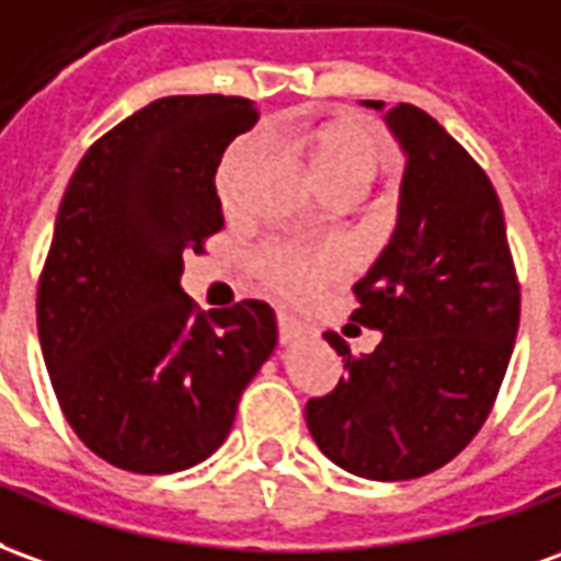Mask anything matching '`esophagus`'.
I'll return each mask as SVG.
<instances>
[{"label":"esophagus","mask_w":561,"mask_h":561,"mask_svg":"<svg viewBox=\"0 0 561 561\" xmlns=\"http://www.w3.org/2000/svg\"><path fill=\"white\" fill-rule=\"evenodd\" d=\"M277 330H280V342H284V345H289V342H299V339L308 335V327H305L302 320L289 318V314H280V318H277Z\"/></svg>","instance_id":"esophagus-1"}]
</instances>
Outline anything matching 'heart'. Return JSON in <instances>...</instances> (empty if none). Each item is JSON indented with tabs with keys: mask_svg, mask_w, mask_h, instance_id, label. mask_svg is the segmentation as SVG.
Instances as JSON below:
<instances>
[{
	"mask_svg": "<svg viewBox=\"0 0 561 561\" xmlns=\"http://www.w3.org/2000/svg\"><path fill=\"white\" fill-rule=\"evenodd\" d=\"M268 140L284 142L287 149L305 156L318 183L332 198H357L366 185L376 180L381 168V142L378 137L354 118H339L311 130H277ZM259 168L256 142H238L216 170V195L229 216H243L250 183ZM256 277L284 299H308L320 287L342 272V259L332 250H311L302 243L268 241L256 253Z\"/></svg>",
	"mask_w": 561,
	"mask_h": 561,
	"instance_id": "b5f03b06",
	"label": "heart"
}]
</instances>
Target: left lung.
<instances>
[{"instance_id": "1", "label": "left lung", "mask_w": 561, "mask_h": 561, "mask_svg": "<svg viewBox=\"0 0 561 561\" xmlns=\"http://www.w3.org/2000/svg\"><path fill=\"white\" fill-rule=\"evenodd\" d=\"M385 118L409 156L400 219L354 284L351 314L381 342L354 357L339 332H323L345 376L308 400L305 421L332 465L397 482L449 465L480 434L519 330V277L485 170L419 106Z\"/></svg>"}]
</instances>
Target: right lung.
Returning a JSON list of instances; mask_svg holds the SVG:
<instances>
[{
  "mask_svg": "<svg viewBox=\"0 0 561 561\" xmlns=\"http://www.w3.org/2000/svg\"><path fill=\"white\" fill-rule=\"evenodd\" d=\"M256 118L243 96H161L84 152L60 201L38 345L69 427L112 467L176 473L210 458L274 351L265 302L204 314L180 289L183 256L222 229L219 158Z\"/></svg>",
  "mask_w": 561,
  "mask_h": 561,
  "instance_id": "obj_1",
  "label": "right lung"
}]
</instances>
